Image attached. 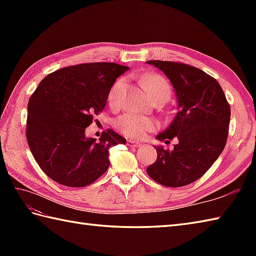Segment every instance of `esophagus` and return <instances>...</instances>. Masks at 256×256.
Listing matches in <instances>:
<instances>
[{"label":"esophagus","instance_id":"obj_1","mask_svg":"<svg viewBox=\"0 0 256 256\" xmlns=\"http://www.w3.org/2000/svg\"><path fill=\"white\" fill-rule=\"evenodd\" d=\"M128 146H130V148H140V146H142V144L138 143V142H135V140H128Z\"/></svg>","mask_w":256,"mask_h":256}]
</instances>
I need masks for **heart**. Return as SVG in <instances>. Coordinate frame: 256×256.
I'll return each instance as SVG.
<instances>
[{
	"mask_svg": "<svg viewBox=\"0 0 256 256\" xmlns=\"http://www.w3.org/2000/svg\"><path fill=\"white\" fill-rule=\"evenodd\" d=\"M143 82L148 86L150 99L158 94H167L168 96L170 94V84L166 82L164 78L160 77V76H146L143 79ZM123 79H120L112 86L110 94H108V101L112 104L118 101L120 94H121V90L123 88ZM116 125L124 135H126L128 138H143L146 133L153 131L157 126L154 120L143 116H138V114L135 113L123 114L122 116H120L116 120Z\"/></svg>",
	"mask_w": 256,
	"mask_h": 256,
	"instance_id": "heart-1",
	"label": "heart"
}]
</instances>
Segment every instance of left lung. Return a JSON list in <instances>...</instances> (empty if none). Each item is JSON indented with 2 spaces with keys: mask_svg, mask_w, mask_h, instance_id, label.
<instances>
[{
  "mask_svg": "<svg viewBox=\"0 0 256 256\" xmlns=\"http://www.w3.org/2000/svg\"><path fill=\"white\" fill-rule=\"evenodd\" d=\"M170 79L177 99V113L158 140L177 138L172 150L154 146L157 160L148 176L166 187H182L197 180L224 150L230 123V106L214 78L202 70L174 62H146Z\"/></svg>",
  "mask_w": 256,
  "mask_h": 256,
  "instance_id": "8db88e82",
  "label": "left lung"
}]
</instances>
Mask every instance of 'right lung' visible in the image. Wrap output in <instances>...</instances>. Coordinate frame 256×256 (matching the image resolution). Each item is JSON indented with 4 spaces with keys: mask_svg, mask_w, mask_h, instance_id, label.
Here are the masks:
<instances>
[{
    "mask_svg": "<svg viewBox=\"0 0 256 256\" xmlns=\"http://www.w3.org/2000/svg\"><path fill=\"white\" fill-rule=\"evenodd\" d=\"M128 69L114 62L76 64L38 84L27 106L26 138L37 164L52 180L86 187L106 172L108 150L126 140L110 128L99 140L84 132L104 108L116 78Z\"/></svg>",
    "mask_w": 256,
    "mask_h": 256,
    "instance_id": "1",
    "label": "right lung"
}]
</instances>
